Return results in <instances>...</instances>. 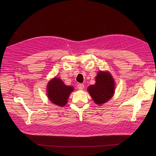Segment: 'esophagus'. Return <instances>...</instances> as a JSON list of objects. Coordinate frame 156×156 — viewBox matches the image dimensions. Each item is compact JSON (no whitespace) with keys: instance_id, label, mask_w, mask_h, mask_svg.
I'll use <instances>...</instances> for the list:
<instances>
[{"instance_id":"esophagus-1","label":"esophagus","mask_w":156,"mask_h":156,"mask_svg":"<svg viewBox=\"0 0 156 156\" xmlns=\"http://www.w3.org/2000/svg\"><path fill=\"white\" fill-rule=\"evenodd\" d=\"M77 87L78 88L79 90H83L84 88V85L82 84V83H79L77 85Z\"/></svg>"}]
</instances>
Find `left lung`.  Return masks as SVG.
Wrapping results in <instances>:
<instances>
[{"instance_id": "1", "label": "left lung", "mask_w": 156, "mask_h": 156, "mask_svg": "<svg viewBox=\"0 0 156 156\" xmlns=\"http://www.w3.org/2000/svg\"><path fill=\"white\" fill-rule=\"evenodd\" d=\"M88 93L97 105H102L111 99L115 90V82L108 71H99L95 77V83L87 88Z\"/></svg>"}]
</instances>
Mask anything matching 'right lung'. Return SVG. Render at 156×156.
<instances>
[{"instance_id":"right-lung-1","label":"right lung","mask_w":156,"mask_h":156,"mask_svg":"<svg viewBox=\"0 0 156 156\" xmlns=\"http://www.w3.org/2000/svg\"><path fill=\"white\" fill-rule=\"evenodd\" d=\"M73 90V87L66 85L62 80L56 77L49 81L47 87L48 99L61 107L68 103V97Z\"/></svg>"}]
</instances>
